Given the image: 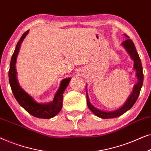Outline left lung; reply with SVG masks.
Here are the masks:
<instances>
[{"instance_id": "8db88e82", "label": "left lung", "mask_w": 151, "mask_h": 151, "mask_svg": "<svg viewBox=\"0 0 151 151\" xmlns=\"http://www.w3.org/2000/svg\"><path fill=\"white\" fill-rule=\"evenodd\" d=\"M125 36L128 38L127 40L124 41L122 42V45L124 47L126 50L127 52L129 53L130 56L132 59L134 60V69L136 70V76L137 77L138 82L134 86V88L133 91V93L130 96V97L128 99V100L126 102L125 104L120 108L118 110L112 111V112H105V111H102L99 109H96L93 105L91 104L88 100V97L86 93V100H87V106L88 109L94 113L97 116L100 117V118L103 119H108V118H114V117H119L124 114L125 112H127L128 110L131 109V107L133 106L136 101H137L138 96H139L140 90L143 84V80H144V74L143 71H142V65L141 60L139 57V55L136 50L135 45L133 42V41L130 40L129 38V37L125 34Z\"/></svg>"}]
</instances>
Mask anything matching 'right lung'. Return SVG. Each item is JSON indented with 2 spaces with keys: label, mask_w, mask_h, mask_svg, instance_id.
I'll use <instances>...</instances> for the list:
<instances>
[{
  "label": "right lung",
  "mask_w": 151,
  "mask_h": 151,
  "mask_svg": "<svg viewBox=\"0 0 151 151\" xmlns=\"http://www.w3.org/2000/svg\"><path fill=\"white\" fill-rule=\"evenodd\" d=\"M29 32V30L24 32L16 45L15 51L12 56L9 70V80L11 88L16 100L22 107L33 116L38 118L49 119L55 116L63 107V98L64 91L69 83L71 78H66L61 82L60 86L53 98L52 102L48 104H39L33 100L29 95L27 93L19 86L16 78V62L20 47Z\"/></svg>",
  "instance_id": "right-lung-1"
}]
</instances>
